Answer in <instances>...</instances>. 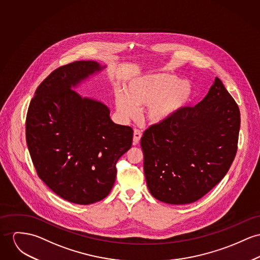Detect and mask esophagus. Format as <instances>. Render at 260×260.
<instances>
[{
	"instance_id": "34e87169",
	"label": "esophagus",
	"mask_w": 260,
	"mask_h": 260,
	"mask_svg": "<svg viewBox=\"0 0 260 260\" xmlns=\"http://www.w3.org/2000/svg\"><path fill=\"white\" fill-rule=\"evenodd\" d=\"M141 136H142V134H141L140 131H139V129H135V132H134V140H133L134 145H137V144L140 143Z\"/></svg>"
}]
</instances>
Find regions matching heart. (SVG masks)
<instances>
[{"mask_svg": "<svg viewBox=\"0 0 260 260\" xmlns=\"http://www.w3.org/2000/svg\"><path fill=\"white\" fill-rule=\"evenodd\" d=\"M195 88L189 81L170 73L147 74L129 82L124 91H117L116 107L121 118L134 119L138 108L147 107L145 118L152 124L171 119L189 106Z\"/></svg>", "mask_w": 260, "mask_h": 260, "instance_id": "b5f03b06", "label": "heart"}]
</instances>
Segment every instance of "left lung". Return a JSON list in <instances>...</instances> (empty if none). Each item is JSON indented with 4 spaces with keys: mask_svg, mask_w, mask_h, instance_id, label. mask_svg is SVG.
I'll return each mask as SVG.
<instances>
[{
    "mask_svg": "<svg viewBox=\"0 0 260 260\" xmlns=\"http://www.w3.org/2000/svg\"><path fill=\"white\" fill-rule=\"evenodd\" d=\"M240 127L239 106L216 77L195 107L143 133L140 145L150 194L172 205L201 199L229 171Z\"/></svg>",
    "mask_w": 260,
    "mask_h": 260,
    "instance_id": "1",
    "label": "left lung"
}]
</instances>
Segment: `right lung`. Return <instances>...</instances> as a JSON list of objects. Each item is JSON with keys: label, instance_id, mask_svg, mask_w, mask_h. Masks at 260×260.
I'll list each match as a JSON object with an SVG mask.
<instances>
[{"label": "right lung", "instance_id": "right-lung-1", "mask_svg": "<svg viewBox=\"0 0 260 260\" xmlns=\"http://www.w3.org/2000/svg\"><path fill=\"white\" fill-rule=\"evenodd\" d=\"M104 68L92 60L57 68L38 87L26 115V143L38 175L78 205L109 195L117 161L133 143V128L111 120L104 103L72 90Z\"/></svg>", "mask_w": 260, "mask_h": 260}]
</instances>
